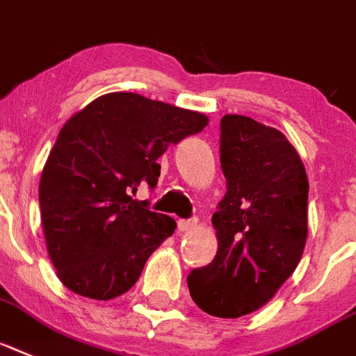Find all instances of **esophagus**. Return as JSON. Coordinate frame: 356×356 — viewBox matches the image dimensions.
Returning <instances> with one entry per match:
<instances>
[{
    "label": "esophagus",
    "mask_w": 356,
    "mask_h": 356,
    "mask_svg": "<svg viewBox=\"0 0 356 356\" xmlns=\"http://www.w3.org/2000/svg\"><path fill=\"white\" fill-rule=\"evenodd\" d=\"M196 224H198V220L191 218V220H178V231L185 233V231H191V229H195Z\"/></svg>",
    "instance_id": "esophagus-1"
}]
</instances>
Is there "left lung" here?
<instances>
[{
  "label": "left lung",
  "instance_id": "obj_1",
  "mask_svg": "<svg viewBox=\"0 0 356 356\" xmlns=\"http://www.w3.org/2000/svg\"><path fill=\"white\" fill-rule=\"evenodd\" d=\"M220 129L227 193L213 214L218 251L187 284L200 309L238 318L271 300L300 262L309 181L278 129L240 114H225Z\"/></svg>",
  "mask_w": 356,
  "mask_h": 356
}]
</instances>
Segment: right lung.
I'll use <instances>...</instances> for the list:
<instances>
[{"label":"right lung","instance_id":"right-lung-1","mask_svg":"<svg viewBox=\"0 0 356 356\" xmlns=\"http://www.w3.org/2000/svg\"><path fill=\"white\" fill-rule=\"evenodd\" d=\"M207 123L134 92L104 94L67 120L40 180L47 251L63 286L111 300L136 284L176 222L132 195L140 185L154 189L158 158Z\"/></svg>","mask_w":356,"mask_h":356}]
</instances>
